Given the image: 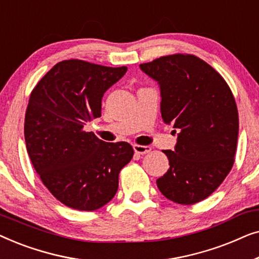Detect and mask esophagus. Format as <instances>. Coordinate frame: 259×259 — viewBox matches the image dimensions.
Returning <instances> with one entry per match:
<instances>
[{
	"mask_svg": "<svg viewBox=\"0 0 259 259\" xmlns=\"http://www.w3.org/2000/svg\"><path fill=\"white\" fill-rule=\"evenodd\" d=\"M133 150L137 154H146L151 152V147L150 146H143V145H134Z\"/></svg>",
	"mask_w": 259,
	"mask_h": 259,
	"instance_id": "34e87169",
	"label": "esophagus"
}]
</instances>
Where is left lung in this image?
I'll list each match as a JSON object with an SVG mask.
<instances>
[{
  "mask_svg": "<svg viewBox=\"0 0 259 259\" xmlns=\"http://www.w3.org/2000/svg\"><path fill=\"white\" fill-rule=\"evenodd\" d=\"M160 87L165 123L178 131L169 168L157 179L167 199L192 205L213 193L231 171L238 139V111L229 84L197 56L173 54L141 63Z\"/></svg>",
  "mask_w": 259,
  "mask_h": 259,
  "instance_id": "left-lung-1",
  "label": "left lung"
}]
</instances>
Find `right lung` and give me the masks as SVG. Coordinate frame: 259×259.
<instances>
[{"instance_id": "right-lung-1", "label": "right lung", "mask_w": 259, "mask_h": 259, "mask_svg": "<svg viewBox=\"0 0 259 259\" xmlns=\"http://www.w3.org/2000/svg\"><path fill=\"white\" fill-rule=\"evenodd\" d=\"M126 72L125 66L63 60L31 91L24 118L27 152L49 192L70 208L94 211L111 201L120 171L133 158L128 143H105L84 131L101 116L105 92Z\"/></svg>"}]
</instances>
